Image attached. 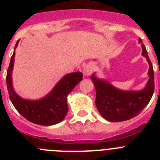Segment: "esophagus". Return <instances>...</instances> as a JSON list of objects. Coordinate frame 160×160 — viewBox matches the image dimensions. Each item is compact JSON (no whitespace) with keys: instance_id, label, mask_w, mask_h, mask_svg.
Wrapping results in <instances>:
<instances>
[{"instance_id":"obj_1","label":"esophagus","mask_w":160,"mask_h":160,"mask_svg":"<svg viewBox=\"0 0 160 160\" xmlns=\"http://www.w3.org/2000/svg\"><path fill=\"white\" fill-rule=\"evenodd\" d=\"M94 71V66L92 63H89L83 68V73L85 76H89Z\"/></svg>"}]
</instances>
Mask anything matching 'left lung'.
Returning <instances> with one entry per match:
<instances>
[{
    "label": "left lung",
    "mask_w": 160,
    "mask_h": 160,
    "mask_svg": "<svg viewBox=\"0 0 160 160\" xmlns=\"http://www.w3.org/2000/svg\"><path fill=\"white\" fill-rule=\"evenodd\" d=\"M138 42L142 45V55L146 58L149 64V79L142 90H122L114 87L105 79L97 78L94 73L90 77L95 87V104L98 111L109 122H121L137 116L149 103L153 95V66L140 38Z\"/></svg>",
    "instance_id": "obj_1"
}]
</instances>
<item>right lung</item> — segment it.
Wrapping results in <instances>:
<instances>
[{
	"label": "right lung",
	"mask_w": 160,
	"mask_h": 160,
	"mask_svg": "<svg viewBox=\"0 0 160 160\" xmlns=\"http://www.w3.org/2000/svg\"><path fill=\"white\" fill-rule=\"evenodd\" d=\"M17 42L11 58L6 76L7 89L12 105L29 122L42 126H51L61 122L68 112L67 96L76 85L82 80V72L67 73L55 85L53 90L40 99H25L18 95L12 86V73L14 66Z\"/></svg>",
	"instance_id": "1"
}]
</instances>
